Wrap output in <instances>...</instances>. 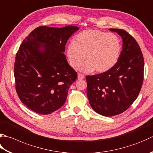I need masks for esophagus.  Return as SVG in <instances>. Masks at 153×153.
I'll list each match as a JSON object with an SVG mask.
<instances>
[{
    "label": "esophagus",
    "mask_w": 153,
    "mask_h": 153,
    "mask_svg": "<svg viewBox=\"0 0 153 153\" xmlns=\"http://www.w3.org/2000/svg\"><path fill=\"white\" fill-rule=\"evenodd\" d=\"M77 78H78L79 79H82L83 78H85V76L83 74H78V75H77Z\"/></svg>",
    "instance_id": "34e87169"
}]
</instances>
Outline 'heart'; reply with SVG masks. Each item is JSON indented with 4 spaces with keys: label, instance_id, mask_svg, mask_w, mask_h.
<instances>
[{
    "label": "heart",
    "instance_id": "obj_1",
    "mask_svg": "<svg viewBox=\"0 0 153 153\" xmlns=\"http://www.w3.org/2000/svg\"><path fill=\"white\" fill-rule=\"evenodd\" d=\"M121 42L117 35L99 30H86L75 36L68 45L66 54L70 65L77 70L82 65L85 72L95 70L103 73L111 70L119 60L121 52Z\"/></svg>",
    "mask_w": 153,
    "mask_h": 153
}]
</instances>
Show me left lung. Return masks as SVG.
Segmentation results:
<instances>
[{
    "label": "left lung",
    "instance_id": "obj_1",
    "mask_svg": "<svg viewBox=\"0 0 153 153\" xmlns=\"http://www.w3.org/2000/svg\"><path fill=\"white\" fill-rule=\"evenodd\" d=\"M123 40L117 64L109 71L87 76V95L92 109L103 116L120 114L138 97L143 82L144 58L140 46L125 30L109 28Z\"/></svg>",
    "mask_w": 153,
    "mask_h": 153
}]
</instances>
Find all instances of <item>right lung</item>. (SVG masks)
Instances as JSON below:
<instances>
[{
  "instance_id": "1",
  "label": "right lung",
  "mask_w": 153,
  "mask_h": 153,
  "mask_svg": "<svg viewBox=\"0 0 153 153\" xmlns=\"http://www.w3.org/2000/svg\"><path fill=\"white\" fill-rule=\"evenodd\" d=\"M79 28L38 27L20 45L15 58L16 91L21 101L42 115L53 113L64 104L77 74L64 52L70 37Z\"/></svg>"
}]
</instances>
